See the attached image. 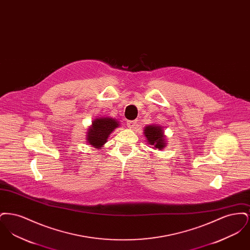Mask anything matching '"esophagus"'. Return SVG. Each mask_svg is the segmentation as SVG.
<instances>
[{
    "mask_svg": "<svg viewBox=\"0 0 250 250\" xmlns=\"http://www.w3.org/2000/svg\"><path fill=\"white\" fill-rule=\"evenodd\" d=\"M136 123H137V121H128L127 123H126V125H127V126L129 127V128H134V126L136 125Z\"/></svg>",
    "mask_w": 250,
    "mask_h": 250,
    "instance_id": "1",
    "label": "esophagus"
}]
</instances>
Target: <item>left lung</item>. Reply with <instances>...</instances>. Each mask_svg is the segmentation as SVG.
<instances>
[{
	"mask_svg": "<svg viewBox=\"0 0 250 250\" xmlns=\"http://www.w3.org/2000/svg\"><path fill=\"white\" fill-rule=\"evenodd\" d=\"M163 130L160 126L157 125H148L144 128V134L147 139V142L150 145H154L155 149H163L165 147Z\"/></svg>",
	"mask_w": 250,
	"mask_h": 250,
	"instance_id": "left-lung-1",
	"label": "left lung"
}]
</instances>
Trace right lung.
Segmentation results:
<instances>
[{"label":"right lung","instance_id":"1","mask_svg":"<svg viewBox=\"0 0 250 250\" xmlns=\"http://www.w3.org/2000/svg\"><path fill=\"white\" fill-rule=\"evenodd\" d=\"M119 124L116 120L106 117V118H97L93 122L92 127L88 132V143L93 145L95 148H100L104 143L108 135L114 130Z\"/></svg>","mask_w":250,"mask_h":250}]
</instances>
